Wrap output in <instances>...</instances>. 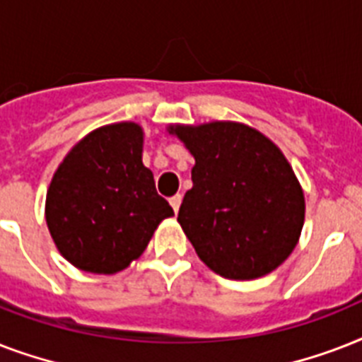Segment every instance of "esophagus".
Wrapping results in <instances>:
<instances>
[{
  "label": "esophagus",
  "mask_w": 362,
  "mask_h": 362,
  "mask_svg": "<svg viewBox=\"0 0 362 362\" xmlns=\"http://www.w3.org/2000/svg\"><path fill=\"white\" fill-rule=\"evenodd\" d=\"M169 203H170V206H173V210H175V212H178V209H180V203H182L180 193H176L175 197H170Z\"/></svg>",
  "instance_id": "obj_1"
}]
</instances>
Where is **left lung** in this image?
Returning a JSON list of instances; mask_svg holds the SVG:
<instances>
[{
	"label": "left lung",
	"mask_w": 362,
	"mask_h": 362,
	"mask_svg": "<svg viewBox=\"0 0 362 362\" xmlns=\"http://www.w3.org/2000/svg\"><path fill=\"white\" fill-rule=\"evenodd\" d=\"M195 165L178 223L199 259L229 280L276 270L297 246L304 192L281 150L240 122L175 124Z\"/></svg>",
	"instance_id": "left-lung-1"
}]
</instances>
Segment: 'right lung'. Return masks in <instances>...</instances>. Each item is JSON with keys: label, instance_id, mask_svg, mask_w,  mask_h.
I'll return each mask as SVG.
<instances>
[{"label": "right lung", "instance_id": "obj_1", "mask_svg": "<svg viewBox=\"0 0 362 362\" xmlns=\"http://www.w3.org/2000/svg\"><path fill=\"white\" fill-rule=\"evenodd\" d=\"M144 131L118 122L90 131L54 173L45 218L58 252L92 274H116L146 250L175 216L142 163Z\"/></svg>", "mask_w": 362, "mask_h": 362}]
</instances>
